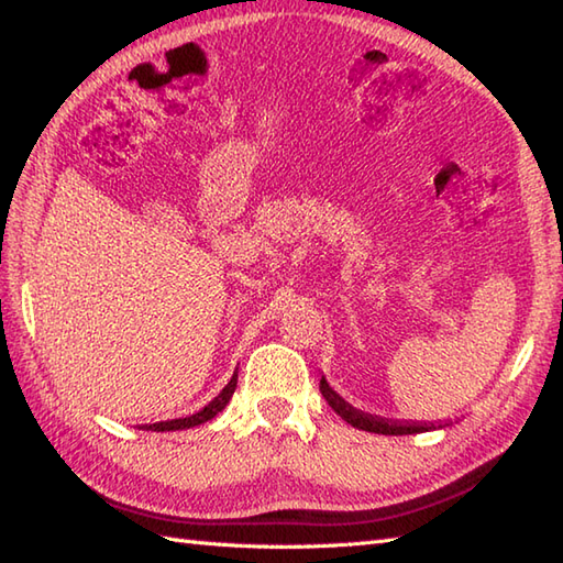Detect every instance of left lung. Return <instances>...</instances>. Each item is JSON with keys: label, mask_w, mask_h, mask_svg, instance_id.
Returning a JSON list of instances; mask_svg holds the SVG:
<instances>
[{"label": "left lung", "mask_w": 563, "mask_h": 563, "mask_svg": "<svg viewBox=\"0 0 563 563\" xmlns=\"http://www.w3.org/2000/svg\"><path fill=\"white\" fill-rule=\"evenodd\" d=\"M319 389L321 394H324V399L329 401V406L333 411H336L343 421H349L353 428L357 430H367V433H379V435H413V433H423V430H430L435 426H416V423H391V421H385V418H377V416H369V413H363L353 409L351 404H345L336 391H333L327 379L321 377L319 379Z\"/></svg>", "instance_id": "8db88e82"}]
</instances>
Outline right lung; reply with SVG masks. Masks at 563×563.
<instances>
[{
  "label": "right lung",
  "mask_w": 563,
  "mask_h": 563,
  "mask_svg": "<svg viewBox=\"0 0 563 563\" xmlns=\"http://www.w3.org/2000/svg\"><path fill=\"white\" fill-rule=\"evenodd\" d=\"M234 389H236V373L232 375L230 382H227V387L218 394V397H214V399L206 406V409H200L198 413L188 416V418H174V421L150 423V426H145V428H147V430H157V433H162V430H184V428H194V426L206 423V421H210V418H214V416H218V413L224 409L227 401L232 399Z\"/></svg>",
  "instance_id": "1"
}]
</instances>
